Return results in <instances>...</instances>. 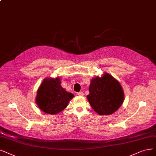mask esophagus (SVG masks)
Here are the masks:
<instances>
[{
    "label": "esophagus",
    "mask_w": 156,
    "mask_h": 156,
    "mask_svg": "<svg viewBox=\"0 0 156 156\" xmlns=\"http://www.w3.org/2000/svg\"><path fill=\"white\" fill-rule=\"evenodd\" d=\"M77 94L78 96H83V92H79V93H78Z\"/></svg>",
    "instance_id": "obj_1"
}]
</instances>
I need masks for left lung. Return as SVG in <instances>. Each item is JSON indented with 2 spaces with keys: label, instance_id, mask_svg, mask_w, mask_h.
I'll return each mask as SVG.
<instances>
[{
  "label": "left lung",
  "instance_id": "8db88e82",
  "mask_svg": "<svg viewBox=\"0 0 156 156\" xmlns=\"http://www.w3.org/2000/svg\"><path fill=\"white\" fill-rule=\"evenodd\" d=\"M89 90L87 98L90 105L101 116L116 112L124 100L123 90L119 82L107 73L101 77L92 79Z\"/></svg>",
  "mask_w": 156,
  "mask_h": 156
}]
</instances>
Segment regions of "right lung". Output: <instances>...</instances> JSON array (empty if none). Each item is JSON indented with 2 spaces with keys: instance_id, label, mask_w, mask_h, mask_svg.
Wrapping results in <instances>:
<instances>
[{
  "instance_id": "add662e5",
  "label": "right lung",
  "mask_w": 156,
  "mask_h": 156,
  "mask_svg": "<svg viewBox=\"0 0 156 156\" xmlns=\"http://www.w3.org/2000/svg\"><path fill=\"white\" fill-rule=\"evenodd\" d=\"M74 94L62 87L59 78H45L40 85L36 97V103L47 114H56L65 109Z\"/></svg>"
}]
</instances>
